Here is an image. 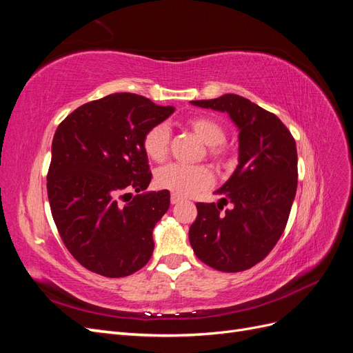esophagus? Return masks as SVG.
<instances>
[{
	"label": "esophagus",
	"mask_w": 353,
	"mask_h": 353,
	"mask_svg": "<svg viewBox=\"0 0 353 353\" xmlns=\"http://www.w3.org/2000/svg\"><path fill=\"white\" fill-rule=\"evenodd\" d=\"M181 200H183V199H181V197H179V196H176V194H172V196H170V203H172V205H178V203H179Z\"/></svg>",
	"instance_id": "34e87169"
}]
</instances>
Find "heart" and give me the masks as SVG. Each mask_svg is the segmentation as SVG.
Returning <instances> with one entry per match:
<instances>
[{
    "instance_id": "heart-1",
    "label": "heart",
    "mask_w": 353,
    "mask_h": 353,
    "mask_svg": "<svg viewBox=\"0 0 353 353\" xmlns=\"http://www.w3.org/2000/svg\"><path fill=\"white\" fill-rule=\"evenodd\" d=\"M200 141L208 145V156L218 166L228 163V152L222 145L225 141V130L223 126L209 119V117H193L188 122ZM170 130L166 123H157L148 130L143 138V150L153 162H163L169 153ZM156 184L159 188L168 190L181 197L193 196L201 190H206L213 183L210 169L205 165H179L169 163L157 169Z\"/></svg>"
}]
</instances>
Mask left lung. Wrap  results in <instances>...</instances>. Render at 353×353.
Here are the masks:
<instances>
[{"instance_id":"obj_1","label":"left lung","mask_w":353,"mask_h":353,"mask_svg":"<svg viewBox=\"0 0 353 353\" xmlns=\"http://www.w3.org/2000/svg\"><path fill=\"white\" fill-rule=\"evenodd\" d=\"M193 105L225 112L239 128V165L215 203H197L190 243L197 258L222 272L249 270L266 258L287 225L297 188L294 138L274 113L225 94ZM230 201L233 209L222 212Z\"/></svg>"}]
</instances>
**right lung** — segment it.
I'll use <instances>...</instances> for the list:
<instances>
[{"label":"right lung","mask_w":353,"mask_h":353,"mask_svg":"<svg viewBox=\"0 0 353 353\" xmlns=\"http://www.w3.org/2000/svg\"><path fill=\"white\" fill-rule=\"evenodd\" d=\"M174 112V105L116 92L81 105L59 125L47 175L50 208L63 243L87 270L119 279L150 261L153 228L170 194L144 191L152 172L143 138ZM123 196L130 200L123 203Z\"/></svg>","instance_id":"1"}]
</instances>
